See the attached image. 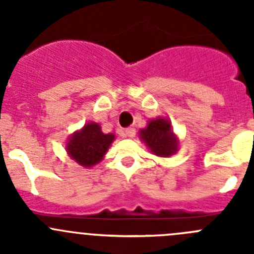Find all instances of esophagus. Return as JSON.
Segmentation results:
<instances>
[{
	"instance_id": "esophagus-1",
	"label": "esophagus",
	"mask_w": 254,
	"mask_h": 254,
	"mask_svg": "<svg viewBox=\"0 0 254 254\" xmlns=\"http://www.w3.org/2000/svg\"><path fill=\"white\" fill-rule=\"evenodd\" d=\"M125 135H127V136H129V138H132V136L135 135V127H127V129H125Z\"/></svg>"
}]
</instances>
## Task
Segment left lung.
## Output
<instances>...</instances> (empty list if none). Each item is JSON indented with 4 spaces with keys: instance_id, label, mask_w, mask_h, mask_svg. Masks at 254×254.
<instances>
[{
    "instance_id": "1",
    "label": "left lung",
    "mask_w": 254,
    "mask_h": 254,
    "mask_svg": "<svg viewBox=\"0 0 254 254\" xmlns=\"http://www.w3.org/2000/svg\"><path fill=\"white\" fill-rule=\"evenodd\" d=\"M140 136L148 148L158 156H170L177 151L178 140L172 131L169 122L155 119L149 122L146 129L140 130Z\"/></svg>"
}]
</instances>
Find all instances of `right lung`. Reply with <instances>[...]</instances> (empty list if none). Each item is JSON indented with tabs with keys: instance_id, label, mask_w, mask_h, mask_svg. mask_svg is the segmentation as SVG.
I'll return each mask as SVG.
<instances>
[{
	"instance_id": "obj_1",
	"label": "right lung",
	"mask_w": 254,
	"mask_h": 254,
	"mask_svg": "<svg viewBox=\"0 0 254 254\" xmlns=\"http://www.w3.org/2000/svg\"><path fill=\"white\" fill-rule=\"evenodd\" d=\"M114 139V134L101 131L100 125L89 123L68 139L67 151L80 165L92 167L103 159Z\"/></svg>"
}]
</instances>
